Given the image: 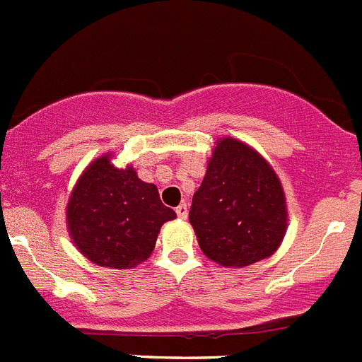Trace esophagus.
I'll use <instances>...</instances> for the list:
<instances>
[{
  "label": "esophagus",
  "instance_id": "1",
  "mask_svg": "<svg viewBox=\"0 0 362 362\" xmlns=\"http://www.w3.org/2000/svg\"><path fill=\"white\" fill-rule=\"evenodd\" d=\"M176 213L181 220H186V218H188V206H186V204H180V206L176 207Z\"/></svg>",
  "mask_w": 362,
  "mask_h": 362
}]
</instances>
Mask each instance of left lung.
Listing matches in <instances>:
<instances>
[{
  "label": "left lung",
  "mask_w": 362,
  "mask_h": 362,
  "mask_svg": "<svg viewBox=\"0 0 362 362\" xmlns=\"http://www.w3.org/2000/svg\"><path fill=\"white\" fill-rule=\"evenodd\" d=\"M189 223L204 255L223 267H246L273 255L288 227L284 186L257 149L221 137L192 199Z\"/></svg>",
  "instance_id": "8db88e82"
}]
</instances>
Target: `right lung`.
<instances>
[{
	"label": "right lung",
	"mask_w": 362,
	"mask_h": 362,
	"mask_svg": "<svg viewBox=\"0 0 362 362\" xmlns=\"http://www.w3.org/2000/svg\"><path fill=\"white\" fill-rule=\"evenodd\" d=\"M174 218L158 188L139 180L132 165H114L112 153H103L82 170L66 204V228L75 248L110 269L146 262L162 225Z\"/></svg>",
	"instance_id": "1"
}]
</instances>
